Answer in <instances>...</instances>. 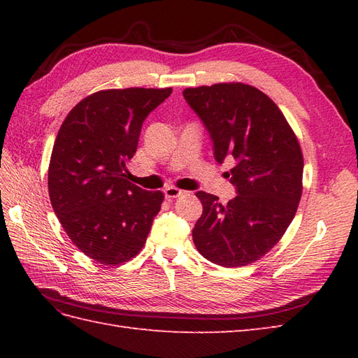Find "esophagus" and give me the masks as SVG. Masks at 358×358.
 <instances>
[{
	"label": "esophagus",
	"instance_id": "1",
	"mask_svg": "<svg viewBox=\"0 0 358 358\" xmlns=\"http://www.w3.org/2000/svg\"><path fill=\"white\" fill-rule=\"evenodd\" d=\"M185 194V191H181V189H178V187H173V186H171V187H166L164 189V196L167 200H173V199H178L180 195H183Z\"/></svg>",
	"mask_w": 358,
	"mask_h": 358
}]
</instances>
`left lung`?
Listing matches in <instances>:
<instances>
[{"instance_id":"obj_1","label":"left lung","mask_w":358,"mask_h":358,"mask_svg":"<svg viewBox=\"0 0 358 358\" xmlns=\"http://www.w3.org/2000/svg\"><path fill=\"white\" fill-rule=\"evenodd\" d=\"M183 95L214 141L218 163L235 159L237 196L196 192L203 214L192 238L199 252L224 268L260 260L283 237L303 191V154L296 135L271 98L245 83L187 87Z\"/></svg>"}]
</instances>
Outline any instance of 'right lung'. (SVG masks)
I'll return each mask as SVG.
<instances>
[{"label":"right lung","mask_w":358,"mask_h":358,"mask_svg":"<svg viewBox=\"0 0 358 358\" xmlns=\"http://www.w3.org/2000/svg\"><path fill=\"white\" fill-rule=\"evenodd\" d=\"M172 94L164 89H106L67 113L53 143L48 186L52 208L83 254L104 266L140 252L163 192L129 181L127 163L143 121Z\"/></svg>","instance_id":"right-lung-1"}]
</instances>
